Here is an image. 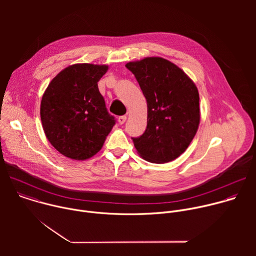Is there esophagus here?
Masks as SVG:
<instances>
[{"instance_id": "1", "label": "esophagus", "mask_w": 256, "mask_h": 256, "mask_svg": "<svg viewBox=\"0 0 256 256\" xmlns=\"http://www.w3.org/2000/svg\"><path fill=\"white\" fill-rule=\"evenodd\" d=\"M126 116H118V122H120V124H124L126 122Z\"/></svg>"}]
</instances>
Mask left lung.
Returning <instances> with one entry per match:
<instances>
[{
  "mask_svg": "<svg viewBox=\"0 0 256 256\" xmlns=\"http://www.w3.org/2000/svg\"><path fill=\"white\" fill-rule=\"evenodd\" d=\"M126 66L134 75L148 105L147 128L132 138L138 154L167 163L184 153L200 124V96L186 72L162 58H146Z\"/></svg>",
  "mask_w": 256,
  "mask_h": 256,
  "instance_id": "left-lung-1",
  "label": "left lung"
}]
</instances>
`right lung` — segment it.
<instances>
[{"label": "right lung", "instance_id": "right-lung-1", "mask_svg": "<svg viewBox=\"0 0 256 256\" xmlns=\"http://www.w3.org/2000/svg\"><path fill=\"white\" fill-rule=\"evenodd\" d=\"M107 68L91 64L70 66L54 78L42 96L44 130L66 157L85 160L94 156L116 122L97 84Z\"/></svg>", "mask_w": 256, "mask_h": 256}]
</instances>
